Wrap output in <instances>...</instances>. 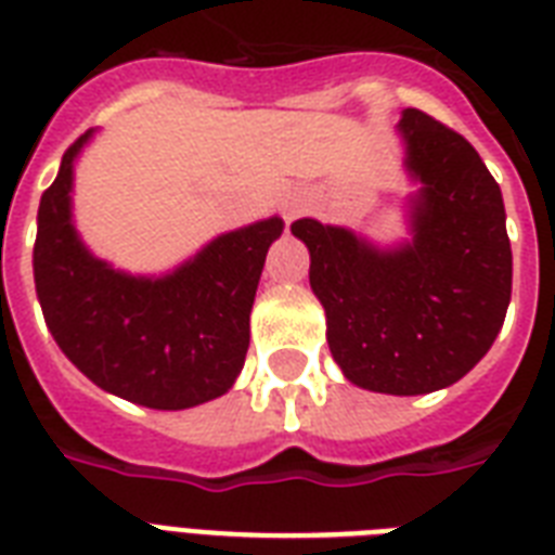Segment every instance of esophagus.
I'll use <instances>...</instances> for the list:
<instances>
[{
  "instance_id": "obj_1",
  "label": "esophagus",
  "mask_w": 555,
  "mask_h": 555,
  "mask_svg": "<svg viewBox=\"0 0 555 555\" xmlns=\"http://www.w3.org/2000/svg\"><path fill=\"white\" fill-rule=\"evenodd\" d=\"M302 212V201L299 198H285V204H282V216H285V221L291 224L296 216Z\"/></svg>"
}]
</instances>
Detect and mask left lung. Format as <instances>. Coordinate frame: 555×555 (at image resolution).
Returning a JSON list of instances; mask_svg holds the SVG:
<instances>
[{
    "label": "left lung",
    "mask_w": 555,
    "mask_h": 555,
    "mask_svg": "<svg viewBox=\"0 0 555 555\" xmlns=\"http://www.w3.org/2000/svg\"><path fill=\"white\" fill-rule=\"evenodd\" d=\"M409 238L374 244L348 227L299 218L311 291L348 383L379 395H429L478 365L513 294L504 198L466 138L403 108Z\"/></svg>",
    "instance_id": "8db88e82"
}]
</instances>
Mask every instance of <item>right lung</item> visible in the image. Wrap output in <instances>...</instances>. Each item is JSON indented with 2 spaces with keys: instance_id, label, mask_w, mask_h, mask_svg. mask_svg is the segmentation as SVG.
Returning <instances> with one entry per match:
<instances>
[{
  "instance_id": "1",
  "label": "right lung",
  "mask_w": 555,
  "mask_h": 555,
  "mask_svg": "<svg viewBox=\"0 0 555 555\" xmlns=\"http://www.w3.org/2000/svg\"><path fill=\"white\" fill-rule=\"evenodd\" d=\"M91 138L94 129L68 146L39 201L34 282L51 337L94 386L129 403L178 412L227 395L250 346L264 256L285 221L216 235L160 276L117 270L74 227V160Z\"/></svg>"
}]
</instances>
